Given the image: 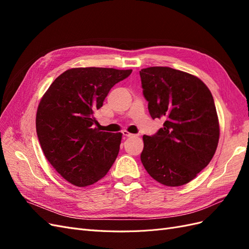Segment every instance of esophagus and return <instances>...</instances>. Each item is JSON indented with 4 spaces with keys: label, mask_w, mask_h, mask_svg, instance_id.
<instances>
[{
    "label": "esophagus",
    "mask_w": 249,
    "mask_h": 249,
    "mask_svg": "<svg viewBox=\"0 0 249 249\" xmlns=\"http://www.w3.org/2000/svg\"><path fill=\"white\" fill-rule=\"evenodd\" d=\"M123 134H124V136H125V137H136L137 136V135L131 134V133H129L127 131H123Z\"/></svg>",
    "instance_id": "obj_1"
}]
</instances>
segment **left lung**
Segmentation results:
<instances>
[{"label":"left lung","mask_w":249,"mask_h":249,"mask_svg":"<svg viewBox=\"0 0 249 249\" xmlns=\"http://www.w3.org/2000/svg\"><path fill=\"white\" fill-rule=\"evenodd\" d=\"M140 77L150 116L164 119L154 136H143V166L162 185L188 184L212 160L219 141L212 93L199 78L166 66L143 69Z\"/></svg>","instance_id":"obj_1"}]
</instances>
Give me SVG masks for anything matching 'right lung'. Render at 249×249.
Listing matches in <instances>:
<instances>
[{"mask_svg":"<svg viewBox=\"0 0 249 249\" xmlns=\"http://www.w3.org/2000/svg\"><path fill=\"white\" fill-rule=\"evenodd\" d=\"M132 70L76 67L62 72L41 97L36 132L44 157L67 182L86 187L116 160L122 133L100 131L94 113Z\"/></svg>","mask_w":249,"mask_h":249,"instance_id":"right-lung-1","label":"right lung"}]
</instances>
